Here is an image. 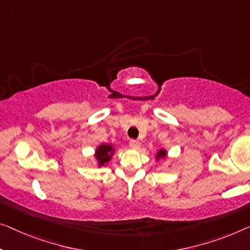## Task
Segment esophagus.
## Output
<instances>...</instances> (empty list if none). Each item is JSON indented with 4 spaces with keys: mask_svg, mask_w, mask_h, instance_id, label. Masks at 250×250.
<instances>
[{
    "mask_svg": "<svg viewBox=\"0 0 250 250\" xmlns=\"http://www.w3.org/2000/svg\"><path fill=\"white\" fill-rule=\"evenodd\" d=\"M129 145H130V147H131V148H133V149H138V148L140 147V141H139V140L131 139V140H130Z\"/></svg>",
    "mask_w": 250,
    "mask_h": 250,
    "instance_id": "34e87169",
    "label": "esophagus"
}]
</instances>
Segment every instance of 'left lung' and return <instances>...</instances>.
<instances>
[{"mask_svg": "<svg viewBox=\"0 0 250 250\" xmlns=\"http://www.w3.org/2000/svg\"><path fill=\"white\" fill-rule=\"evenodd\" d=\"M166 155H167V151L165 150V149H161V150H158L157 155H156V161H159V159L165 158Z\"/></svg>", "mask_w": 250, "mask_h": 250, "instance_id": "1", "label": "left lung"}]
</instances>
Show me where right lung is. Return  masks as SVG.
<instances>
[{
  "label": "right lung",
  "mask_w": 250,
  "mask_h": 250,
  "mask_svg": "<svg viewBox=\"0 0 250 250\" xmlns=\"http://www.w3.org/2000/svg\"><path fill=\"white\" fill-rule=\"evenodd\" d=\"M114 150L115 149L112 145L110 144L100 145V146L96 148L95 155H94L96 162H98V165L100 167L106 165V164L111 161V158H112Z\"/></svg>",
  "instance_id": "right-lung-1"
}]
</instances>
